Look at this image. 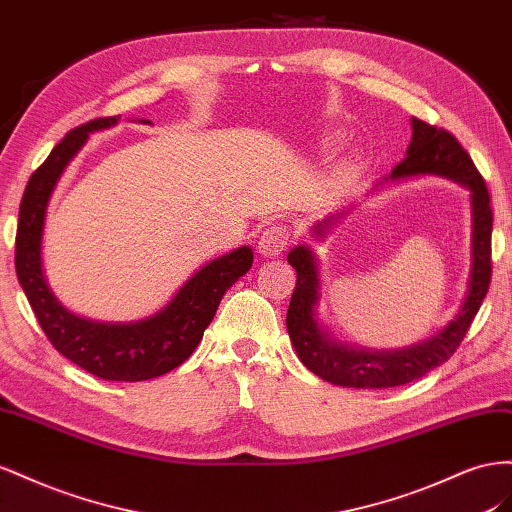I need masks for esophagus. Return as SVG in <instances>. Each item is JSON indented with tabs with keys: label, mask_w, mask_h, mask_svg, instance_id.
I'll return each mask as SVG.
<instances>
[{
	"label": "esophagus",
	"mask_w": 512,
	"mask_h": 512,
	"mask_svg": "<svg viewBox=\"0 0 512 512\" xmlns=\"http://www.w3.org/2000/svg\"><path fill=\"white\" fill-rule=\"evenodd\" d=\"M289 229L285 225H270L264 229L259 238V253L266 257H276L281 255L287 244H289Z\"/></svg>",
	"instance_id": "1"
}]
</instances>
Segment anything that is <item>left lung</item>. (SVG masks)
<instances>
[{
    "instance_id": "8db88e82",
    "label": "left lung",
    "mask_w": 512,
    "mask_h": 512,
    "mask_svg": "<svg viewBox=\"0 0 512 512\" xmlns=\"http://www.w3.org/2000/svg\"><path fill=\"white\" fill-rule=\"evenodd\" d=\"M414 135L407 156L392 169L390 180L420 173H437L465 184L472 191V274L461 311L450 324L425 343L399 352H364L330 341L317 328L315 304L319 281L315 257L306 246H296L287 255L296 268V289L287 309V332L304 367L326 382L347 388H392L427 375L457 352L463 337L483 304L491 283V197L483 175L463 150L457 137L446 128L412 118ZM328 225V223H326ZM321 233V223L315 227Z\"/></svg>"
}]
</instances>
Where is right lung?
Segmentation results:
<instances>
[{"label":"right lung","mask_w":512,"mask_h":512,"mask_svg":"<svg viewBox=\"0 0 512 512\" xmlns=\"http://www.w3.org/2000/svg\"><path fill=\"white\" fill-rule=\"evenodd\" d=\"M120 115L87 122L55 145L29 178L19 208L14 268L51 345L77 367L109 382H143L180 364L195 352L225 291L253 266V251L240 246L203 266L163 311L137 324H96L66 311L42 274L40 242L47 203L70 158L92 130L118 124ZM148 122V120H143ZM150 124V122H148Z\"/></svg>","instance_id":"obj_1"}]
</instances>
